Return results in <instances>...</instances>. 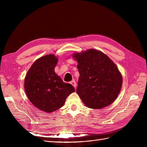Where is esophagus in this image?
I'll list each match as a JSON object with an SVG mask.
<instances>
[{
  "label": "esophagus",
  "mask_w": 147,
  "mask_h": 147,
  "mask_svg": "<svg viewBox=\"0 0 147 147\" xmlns=\"http://www.w3.org/2000/svg\"><path fill=\"white\" fill-rule=\"evenodd\" d=\"M72 85H73L74 88H76V82H74V81H72V82L70 83Z\"/></svg>",
  "instance_id": "obj_1"
}]
</instances>
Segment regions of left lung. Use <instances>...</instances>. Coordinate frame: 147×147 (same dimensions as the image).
<instances>
[{"label":"left lung","instance_id":"8db88e82","mask_svg":"<svg viewBox=\"0 0 147 147\" xmlns=\"http://www.w3.org/2000/svg\"><path fill=\"white\" fill-rule=\"evenodd\" d=\"M80 77L76 93L86 107L102 109L111 104L121 92L123 76L117 65L96 49L74 52Z\"/></svg>","mask_w":147,"mask_h":147}]
</instances>
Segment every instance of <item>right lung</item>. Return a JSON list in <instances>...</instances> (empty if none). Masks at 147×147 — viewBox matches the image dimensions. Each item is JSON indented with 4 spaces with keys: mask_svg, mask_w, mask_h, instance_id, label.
<instances>
[{
    "mask_svg": "<svg viewBox=\"0 0 147 147\" xmlns=\"http://www.w3.org/2000/svg\"><path fill=\"white\" fill-rule=\"evenodd\" d=\"M57 57L46 55L33 62L24 78V90L30 101L40 110L52 112L64 105L65 99L74 92L71 84L65 83L55 73Z\"/></svg>",
    "mask_w": 147,
    "mask_h": 147,
    "instance_id": "obj_1",
    "label": "right lung"
}]
</instances>
